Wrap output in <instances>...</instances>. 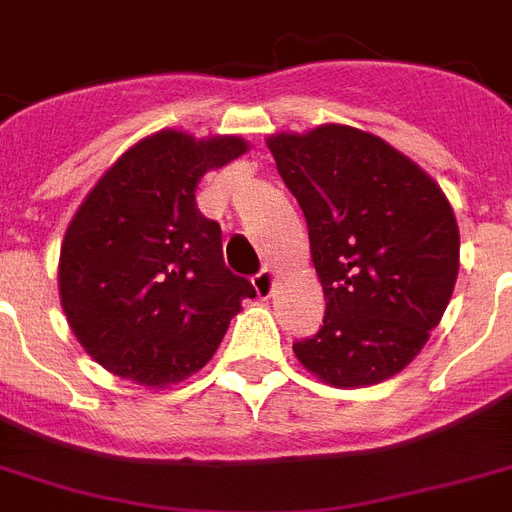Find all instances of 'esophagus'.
<instances>
[{
	"label": "esophagus",
	"mask_w": 512,
	"mask_h": 512,
	"mask_svg": "<svg viewBox=\"0 0 512 512\" xmlns=\"http://www.w3.org/2000/svg\"><path fill=\"white\" fill-rule=\"evenodd\" d=\"M273 279H276V276H273L271 268H263V271L257 273L255 279H252V287H255L257 297H263V300H268V297H271Z\"/></svg>",
	"instance_id": "34e87169"
}]
</instances>
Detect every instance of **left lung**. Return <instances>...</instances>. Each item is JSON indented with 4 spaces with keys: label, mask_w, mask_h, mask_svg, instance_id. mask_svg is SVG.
Segmentation results:
<instances>
[{
    "label": "left lung",
    "mask_w": 512,
    "mask_h": 512,
    "mask_svg": "<svg viewBox=\"0 0 512 512\" xmlns=\"http://www.w3.org/2000/svg\"><path fill=\"white\" fill-rule=\"evenodd\" d=\"M276 170L303 209L327 316L292 345L335 388L398 374L452 300L460 228L428 172L348 124L268 138Z\"/></svg>",
    "instance_id": "left-lung-1"
}]
</instances>
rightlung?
Instances as JSON below:
<instances>
[{"mask_svg":"<svg viewBox=\"0 0 512 512\" xmlns=\"http://www.w3.org/2000/svg\"><path fill=\"white\" fill-rule=\"evenodd\" d=\"M247 151L239 135L177 130L124 151L68 223L58 287L68 327L116 377L164 388L199 372L255 297L223 260V233L196 207L207 170Z\"/></svg>","mask_w":512,"mask_h":512,"instance_id":"add662e5","label":"right lung"}]
</instances>
